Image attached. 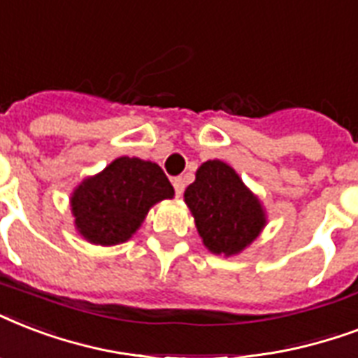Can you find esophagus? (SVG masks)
Returning <instances> with one entry per match:
<instances>
[{"label":"esophagus","instance_id":"1","mask_svg":"<svg viewBox=\"0 0 358 358\" xmlns=\"http://www.w3.org/2000/svg\"><path fill=\"white\" fill-rule=\"evenodd\" d=\"M171 185L176 188L177 198H181L182 192H185V179H182V177H173V179H171Z\"/></svg>","mask_w":358,"mask_h":358}]
</instances>
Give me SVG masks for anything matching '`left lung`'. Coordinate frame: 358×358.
<instances>
[{"label":"left lung","mask_w":358,"mask_h":358,"mask_svg":"<svg viewBox=\"0 0 358 358\" xmlns=\"http://www.w3.org/2000/svg\"><path fill=\"white\" fill-rule=\"evenodd\" d=\"M185 201L196 218L203 245L213 254H237L256 239L265 226L257 198L243 185L234 168L207 160L196 181L185 190Z\"/></svg>","instance_id":"8db88e82"}]
</instances>
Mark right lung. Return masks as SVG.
Wrapping results in <instances>:
<instances>
[{
	"instance_id": "1",
	"label": "right lung",
	"mask_w": 358,
	"mask_h": 358,
	"mask_svg": "<svg viewBox=\"0 0 358 358\" xmlns=\"http://www.w3.org/2000/svg\"><path fill=\"white\" fill-rule=\"evenodd\" d=\"M171 196L173 187L159 164L121 157L85 179L71 205L80 234L90 243L108 246L130 239L151 205Z\"/></svg>"
}]
</instances>
